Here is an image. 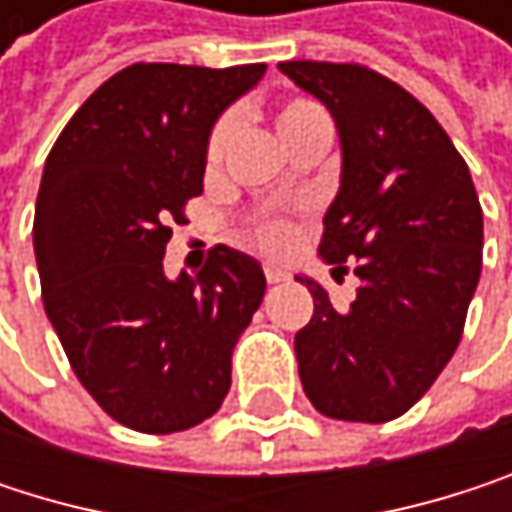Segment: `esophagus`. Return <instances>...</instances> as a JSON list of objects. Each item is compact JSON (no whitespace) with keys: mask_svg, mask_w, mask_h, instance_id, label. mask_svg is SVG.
<instances>
[{"mask_svg":"<svg viewBox=\"0 0 512 512\" xmlns=\"http://www.w3.org/2000/svg\"><path fill=\"white\" fill-rule=\"evenodd\" d=\"M266 281L269 284H281V281H287V272L281 266H266Z\"/></svg>","mask_w":512,"mask_h":512,"instance_id":"obj_1","label":"esophagus"}]
</instances>
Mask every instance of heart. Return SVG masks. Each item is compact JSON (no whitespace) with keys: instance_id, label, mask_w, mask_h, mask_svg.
Here are the masks:
<instances>
[{"instance_id":"heart-1","label":"heart","mask_w":512,"mask_h":512,"mask_svg":"<svg viewBox=\"0 0 512 512\" xmlns=\"http://www.w3.org/2000/svg\"><path fill=\"white\" fill-rule=\"evenodd\" d=\"M275 133H278V139L284 142V148L290 151L293 145H299V142H305V139H311V136L332 133V124H329L326 112H323L317 103H311V100H290V103H284V106L278 109V115H275ZM234 136H237V118H231V115L222 118V121L213 127L210 142H207V165H210V168L222 165V159L228 156L231 145H234ZM257 240H260L263 249L281 252V249L290 243V228H287V225H278V222H275V225H263V228L257 231Z\"/></svg>"}]
</instances>
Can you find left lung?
<instances>
[{
	"label": "left lung",
	"instance_id": "obj_1",
	"mask_svg": "<svg viewBox=\"0 0 512 512\" xmlns=\"http://www.w3.org/2000/svg\"><path fill=\"white\" fill-rule=\"evenodd\" d=\"M341 139V186L320 257L361 278L347 311L308 275L314 317L296 332L299 379L326 418L382 424L412 409L457 353L480 281L483 213L448 133L397 82L329 61H281ZM332 269V272H335Z\"/></svg>",
	"mask_w": 512,
	"mask_h": 512
}]
</instances>
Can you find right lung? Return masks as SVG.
Masks as SVG:
<instances>
[{"mask_svg":"<svg viewBox=\"0 0 512 512\" xmlns=\"http://www.w3.org/2000/svg\"><path fill=\"white\" fill-rule=\"evenodd\" d=\"M263 73L124 67L47 156L32 234L44 308L85 391L130 430H189L231 388V353L266 290L260 263L216 246L198 275L168 278L162 255L204 192L219 115Z\"/></svg>","mask_w":512,"mask_h":512,"instance_id":"right-lung-1","label":"right lung"}]
</instances>
